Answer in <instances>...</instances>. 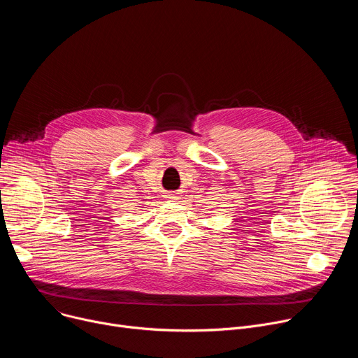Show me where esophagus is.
Here are the masks:
<instances>
[{
  "instance_id": "obj_1",
  "label": "esophagus",
  "mask_w": 358,
  "mask_h": 358,
  "mask_svg": "<svg viewBox=\"0 0 358 358\" xmlns=\"http://www.w3.org/2000/svg\"><path fill=\"white\" fill-rule=\"evenodd\" d=\"M166 198H169V199H176V198H177V194H174V192H169Z\"/></svg>"
}]
</instances>
